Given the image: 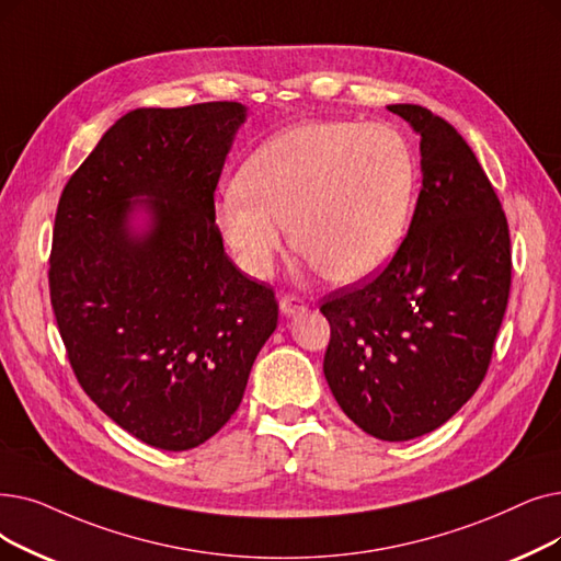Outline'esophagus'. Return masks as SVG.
<instances>
[{"mask_svg":"<svg viewBox=\"0 0 561 561\" xmlns=\"http://www.w3.org/2000/svg\"><path fill=\"white\" fill-rule=\"evenodd\" d=\"M305 309H307V305H305L300 298H296V296H284V298L279 300V311H282L284 316H288V319H294V316L302 313Z\"/></svg>","mask_w":561,"mask_h":561,"instance_id":"34e87169","label":"esophagus"}]
</instances>
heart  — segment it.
I'll return each instance as SVG.
<instances>
[{
  "label": "heart",
  "instance_id": "heart-1",
  "mask_svg": "<svg viewBox=\"0 0 561 561\" xmlns=\"http://www.w3.org/2000/svg\"><path fill=\"white\" fill-rule=\"evenodd\" d=\"M417 158L392 126L307 121L261 144L215 225L238 265L273 275L290 242L330 282L357 284L394 259L417 194Z\"/></svg>",
  "mask_w": 561,
  "mask_h": 561
}]
</instances>
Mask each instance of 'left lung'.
I'll return each instance as SVG.
<instances>
[{"mask_svg": "<svg viewBox=\"0 0 561 561\" xmlns=\"http://www.w3.org/2000/svg\"><path fill=\"white\" fill-rule=\"evenodd\" d=\"M387 110L422 137V190L385 271L321 307L332 328L323 374L362 431L403 443L443 426L481 385L508 300L511 242L456 128L422 105Z\"/></svg>", "mask_w": 561, "mask_h": 561, "instance_id": "left-lung-1", "label": "left lung"}]
</instances>
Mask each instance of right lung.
<instances>
[{
	"mask_svg": "<svg viewBox=\"0 0 561 561\" xmlns=\"http://www.w3.org/2000/svg\"><path fill=\"white\" fill-rule=\"evenodd\" d=\"M245 118L240 103L133 110L59 199L50 300L70 367L156 449L220 431L277 328L273 288L238 271L215 227L213 194Z\"/></svg>",
	"mask_w": 561,
	"mask_h": 561,
	"instance_id": "add662e5",
	"label": "right lung"
}]
</instances>
